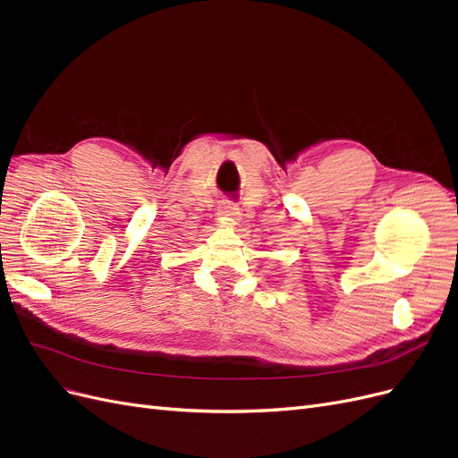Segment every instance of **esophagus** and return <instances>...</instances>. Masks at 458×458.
<instances>
[{
	"mask_svg": "<svg viewBox=\"0 0 458 458\" xmlns=\"http://www.w3.org/2000/svg\"><path fill=\"white\" fill-rule=\"evenodd\" d=\"M217 214H219L221 217H224V219L237 221V219H239V208H237V204L231 202V200H224V202L219 204Z\"/></svg>",
	"mask_w": 458,
	"mask_h": 458,
	"instance_id": "1",
	"label": "esophagus"
}]
</instances>
